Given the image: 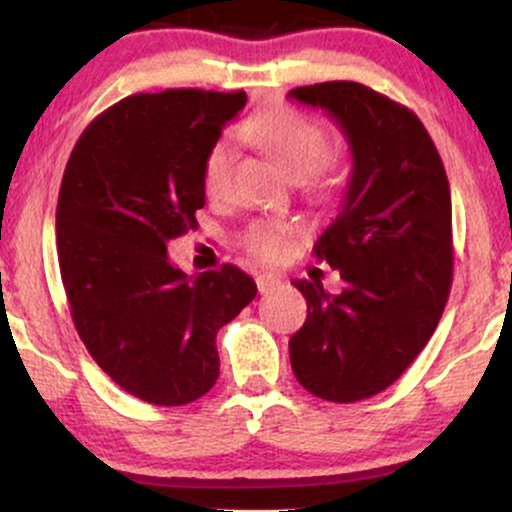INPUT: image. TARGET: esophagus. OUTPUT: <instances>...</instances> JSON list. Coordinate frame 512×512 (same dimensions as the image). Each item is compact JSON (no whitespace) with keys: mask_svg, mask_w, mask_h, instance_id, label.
I'll return each instance as SVG.
<instances>
[{"mask_svg":"<svg viewBox=\"0 0 512 512\" xmlns=\"http://www.w3.org/2000/svg\"><path fill=\"white\" fill-rule=\"evenodd\" d=\"M255 281H257V289H260V293L272 291L274 286L279 284V279H276L274 274H257V276H255Z\"/></svg>","mask_w":512,"mask_h":512,"instance_id":"esophagus-1","label":"esophagus"}]
</instances>
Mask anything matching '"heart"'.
I'll return each instance as SVG.
<instances>
[{
    "mask_svg": "<svg viewBox=\"0 0 512 512\" xmlns=\"http://www.w3.org/2000/svg\"><path fill=\"white\" fill-rule=\"evenodd\" d=\"M243 137L257 149L269 156L286 178L301 180L308 190L320 192L332 190L339 180V158L327 149L325 129L315 120L298 113L289 105H269L252 115L243 125ZM233 144L228 139H219L204 158L202 182L211 197H219L226 190L228 170H231ZM289 231L276 223H252L243 233V245L250 255L260 260H276L286 248Z\"/></svg>",
    "mask_w": 512,
    "mask_h": 512,
    "instance_id": "obj_1",
    "label": "heart"
}]
</instances>
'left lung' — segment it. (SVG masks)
I'll return each mask as SVG.
<instances>
[{
    "label": "left lung",
    "mask_w": 512,
    "mask_h": 512,
    "mask_svg": "<svg viewBox=\"0 0 512 512\" xmlns=\"http://www.w3.org/2000/svg\"><path fill=\"white\" fill-rule=\"evenodd\" d=\"M289 96L325 110L354 161L342 209L313 248L344 289L293 281L308 317L289 342L298 383L349 404L395 383L436 332L452 284L450 185L419 117L383 93L325 81Z\"/></svg>",
    "instance_id": "1"
}]
</instances>
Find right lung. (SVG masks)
Returning <instances> with one entry per match:
<instances>
[{"label": "right lung", "instance_id": "add662e5", "mask_svg": "<svg viewBox=\"0 0 512 512\" xmlns=\"http://www.w3.org/2000/svg\"><path fill=\"white\" fill-rule=\"evenodd\" d=\"M245 103V91L137 93L84 129L64 168L57 257L74 327L142 402L207 395L219 378L216 332L257 293L233 264L187 276L166 250L197 228L204 158Z\"/></svg>", "mask_w": 512, "mask_h": 512}]
</instances>
